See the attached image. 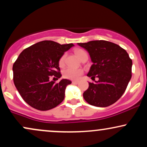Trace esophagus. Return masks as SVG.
Wrapping results in <instances>:
<instances>
[{
  "instance_id": "esophagus-1",
  "label": "esophagus",
  "mask_w": 147,
  "mask_h": 147,
  "mask_svg": "<svg viewBox=\"0 0 147 147\" xmlns=\"http://www.w3.org/2000/svg\"><path fill=\"white\" fill-rule=\"evenodd\" d=\"M72 83L73 84H78V82H77V81H72Z\"/></svg>"
}]
</instances>
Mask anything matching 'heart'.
<instances>
[{
    "label": "heart",
    "instance_id": "heart-1",
    "mask_svg": "<svg viewBox=\"0 0 147 147\" xmlns=\"http://www.w3.org/2000/svg\"><path fill=\"white\" fill-rule=\"evenodd\" d=\"M75 53L80 60H84V59H88V54L83 49L77 48L75 50ZM66 57V54L62 55L59 59L58 63L60 68H63L65 65V60ZM84 73L83 69L67 68L63 71V77L64 78L70 79V80H77Z\"/></svg>",
    "mask_w": 147,
    "mask_h": 147
}]
</instances>
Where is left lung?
Masks as SVG:
<instances>
[{
	"label": "left lung",
	"mask_w": 147,
	"mask_h": 147,
	"mask_svg": "<svg viewBox=\"0 0 147 147\" xmlns=\"http://www.w3.org/2000/svg\"><path fill=\"white\" fill-rule=\"evenodd\" d=\"M79 45L88 52L92 64L87 76L89 82L84 98L89 104L98 107L112 105L122 97L131 78L132 60L124 49L112 42L97 40Z\"/></svg>",
	"instance_id": "1"
}]
</instances>
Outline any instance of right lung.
<instances>
[{
	"mask_svg": "<svg viewBox=\"0 0 147 147\" xmlns=\"http://www.w3.org/2000/svg\"><path fill=\"white\" fill-rule=\"evenodd\" d=\"M73 45L43 41L25 48L20 54L13 65V80L28 105L37 110L48 111L63 102L65 88L72 82L62 79L55 83L50 79L60 78L59 59Z\"/></svg>",
	"mask_w": 147,
	"mask_h": 147,
	"instance_id": "right-lung-1",
	"label": "right lung"
}]
</instances>
